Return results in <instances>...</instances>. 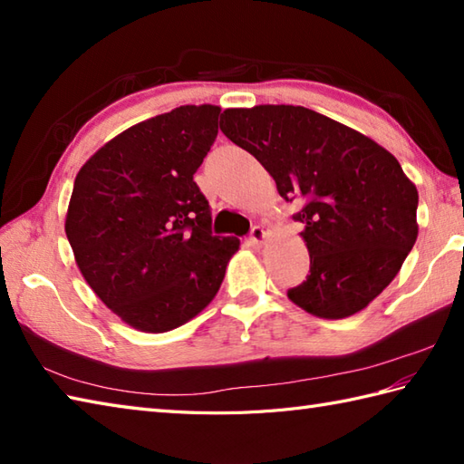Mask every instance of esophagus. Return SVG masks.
<instances>
[{"mask_svg": "<svg viewBox=\"0 0 464 464\" xmlns=\"http://www.w3.org/2000/svg\"><path fill=\"white\" fill-rule=\"evenodd\" d=\"M249 239H251V243H255V245H261V243L265 241V229H263L261 225H253V227H251Z\"/></svg>", "mask_w": 464, "mask_h": 464, "instance_id": "esophagus-1", "label": "esophagus"}]
</instances>
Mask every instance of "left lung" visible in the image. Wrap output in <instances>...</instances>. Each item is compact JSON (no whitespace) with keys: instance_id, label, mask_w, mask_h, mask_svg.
Returning a JSON list of instances; mask_svg holds the SVG:
<instances>
[{"instance_id":"1","label":"left lung","mask_w":464,"mask_h":464,"mask_svg":"<svg viewBox=\"0 0 464 464\" xmlns=\"http://www.w3.org/2000/svg\"><path fill=\"white\" fill-rule=\"evenodd\" d=\"M221 131L249 151L304 225L311 267L287 291L301 309L344 319L395 279L417 241V187L384 147L301 105L225 110Z\"/></svg>"}]
</instances>
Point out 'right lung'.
<instances>
[{"label":"right lung","mask_w":464,"mask_h":464,"mask_svg":"<svg viewBox=\"0 0 464 464\" xmlns=\"http://www.w3.org/2000/svg\"><path fill=\"white\" fill-rule=\"evenodd\" d=\"M219 107L181 105L105 143L75 177L65 235L107 307L145 333L193 319L219 291L237 237L211 231L193 175L219 131Z\"/></svg>","instance_id":"add662e5"}]
</instances>
